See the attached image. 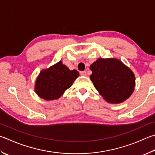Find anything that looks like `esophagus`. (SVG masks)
Segmentation results:
<instances>
[{
    "mask_svg": "<svg viewBox=\"0 0 155 155\" xmlns=\"http://www.w3.org/2000/svg\"><path fill=\"white\" fill-rule=\"evenodd\" d=\"M80 74L81 76H84V77H85V76H87V72L86 71H81L80 72Z\"/></svg>",
    "mask_w": 155,
    "mask_h": 155,
    "instance_id": "obj_1",
    "label": "esophagus"
}]
</instances>
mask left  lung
I'll return each instance as SVG.
<instances>
[{
	"label": "left lung",
	"mask_w": 155,
	"mask_h": 155,
	"mask_svg": "<svg viewBox=\"0 0 155 155\" xmlns=\"http://www.w3.org/2000/svg\"><path fill=\"white\" fill-rule=\"evenodd\" d=\"M90 79L107 102L120 104L134 91L136 77L133 71L116 58H99L90 66Z\"/></svg>",
	"instance_id": "left-lung-1"
}]
</instances>
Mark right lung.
Returning a JSON list of instances; mask_svg holds the SVG:
<instances>
[{
    "mask_svg": "<svg viewBox=\"0 0 155 155\" xmlns=\"http://www.w3.org/2000/svg\"><path fill=\"white\" fill-rule=\"evenodd\" d=\"M78 76L77 70H70L60 61L49 68L41 70L36 77L35 91L43 100H58L72 86Z\"/></svg>",
    "mask_w": 155,
    "mask_h": 155,
    "instance_id": "add662e5",
    "label": "right lung"
}]
</instances>
